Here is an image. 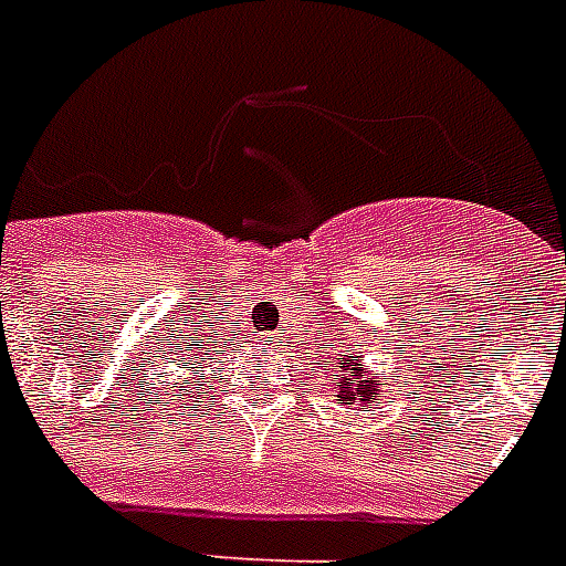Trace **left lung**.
Returning a JSON list of instances; mask_svg holds the SVG:
<instances>
[{
    "instance_id": "1",
    "label": "left lung",
    "mask_w": 566,
    "mask_h": 566,
    "mask_svg": "<svg viewBox=\"0 0 566 566\" xmlns=\"http://www.w3.org/2000/svg\"><path fill=\"white\" fill-rule=\"evenodd\" d=\"M340 378H337V402L340 405H355V402H373V394H376V378L373 373L364 370L361 355H344L340 361Z\"/></svg>"
}]
</instances>
